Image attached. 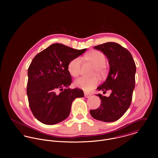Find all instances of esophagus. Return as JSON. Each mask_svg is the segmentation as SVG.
Listing matches in <instances>:
<instances>
[{
    "label": "esophagus",
    "instance_id": "esophagus-1",
    "mask_svg": "<svg viewBox=\"0 0 158 158\" xmlns=\"http://www.w3.org/2000/svg\"><path fill=\"white\" fill-rule=\"evenodd\" d=\"M84 94H85V97H86V98L89 97H90V95H91V94H90V93L87 92H84Z\"/></svg>",
    "mask_w": 158,
    "mask_h": 158
}]
</instances>
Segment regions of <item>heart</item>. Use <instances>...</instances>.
<instances>
[{
	"label": "heart",
	"mask_w": 158,
	"mask_h": 158,
	"mask_svg": "<svg viewBox=\"0 0 158 158\" xmlns=\"http://www.w3.org/2000/svg\"><path fill=\"white\" fill-rule=\"evenodd\" d=\"M85 59L95 66V72H97L100 76H104L106 73L107 68L105 64L106 56L100 51L93 50L85 56ZM82 66V59L78 56L72 59L68 64V71L71 75L76 77L79 75ZM98 83V79L97 77L86 78L80 77L75 80L74 85L84 90H89L94 88Z\"/></svg>",
	"instance_id": "1"
}]
</instances>
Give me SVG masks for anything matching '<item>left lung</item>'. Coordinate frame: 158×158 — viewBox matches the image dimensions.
<instances>
[{"label":"left lung","mask_w":158,"mask_h":158,"mask_svg":"<svg viewBox=\"0 0 158 158\" xmlns=\"http://www.w3.org/2000/svg\"><path fill=\"white\" fill-rule=\"evenodd\" d=\"M108 58L110 70L105 81L98 90L112 91L110 97L98 95L101 99L100 107L90 110L92 117L106 122L120 118L129 108L135 87V63L130 52L122 45L109 42L94 47Z\"/></svg>","instance_id":"left-lung-1"}]
</instances>
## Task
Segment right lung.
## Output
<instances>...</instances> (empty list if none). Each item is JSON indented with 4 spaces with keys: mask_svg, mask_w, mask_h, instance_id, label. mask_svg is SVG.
<instances>
[{
    "mask_svg": "<svg viewBox=\"0 0 158 158\" xmlns=\"http://www.w3.org/2000/svg\"><path fill=\"white\" fill-rule=\"evenodd\" d=\"M86 50L56 43L33 59L28 69L27 94L31 112L41 123L54 125L64 120L70 113L72 102L84 97L81 89L68 88L72 83L68 64Z\"/></svg>",
    "mask_w": 158,
    "mask_h": 158,
    "instance_id": "add662e5",
    "label": "right lung"
}]
</instances>
